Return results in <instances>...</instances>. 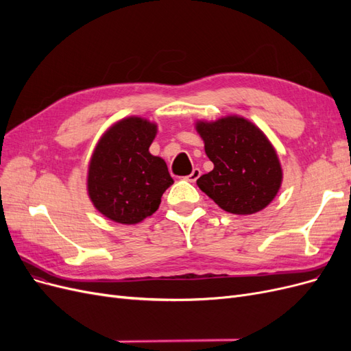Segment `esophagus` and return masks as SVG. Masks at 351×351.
I'll use <instances>...</instances> for the list:
<instances>
[{"label": "esophagus", "mask_w": 351, "mask_h": 351, "mask_svg": "<svg viewBox=\"0 0 351 351\" xmlns=\"http://www.w3.org/2000/svg\"><path fill=\"white\" fill-rule=\"evenodd\" d=\"M200 174H202V171H200L199 168H193L192 174H189L187 177H184V180H187V182H192V183H195L196 180L200 177Z\"/></svg>", "instance_id": "34e87169"}]
</instances>
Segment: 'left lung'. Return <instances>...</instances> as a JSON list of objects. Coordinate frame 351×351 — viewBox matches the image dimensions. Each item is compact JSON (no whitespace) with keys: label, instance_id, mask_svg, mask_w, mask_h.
Here are the masks:
<instances>
[{"label":"left lung","instance_id":"8db88e82","mask_svg":"<svg viewBox=\"0 0 351 351\" xmlns=\"http://www.w3.org/2000/svg\"><path fill=\"white\" fill-rule=\"evenodd\" d=\"M196 130L214 169L197 178V186L230 214L250 215L277 196L282 169L277 152L261 129L249 120L228 115L197 121Z\"/></svg>","mask_w":351,"mask_h":351}]
</instances>
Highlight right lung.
<instances>
[{"label":"right lung","instance_id":"1","mask_svg":"<svg viewBox=\"0 0 351 351\" xmlns=\"http://www.w3.org/2000/svg\"><path fill=\"white\" fill-rule=\"evenodd\" d=\"M156 124L127 117L104 133L92 154L88 195L104 217L132 226L151 217L174 182L162 158L149 146Z\"/></svg>","mask_w":351,"mask_h":351}]
</instances>
